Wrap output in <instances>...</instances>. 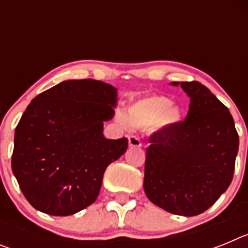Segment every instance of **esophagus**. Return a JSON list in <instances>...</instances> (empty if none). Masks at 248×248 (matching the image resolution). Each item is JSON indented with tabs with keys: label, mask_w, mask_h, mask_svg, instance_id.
<instances>
[{
	"label": "esophagus",
	"mask_w": 248,
	"mask_h": 248,
	"mask_svg": "<svg viewBox=\"0 0 248 248\" xmlns=\"http://www.w3.org/2000/svg\"><path fill=\"white\" fill-rule=\"evenodd\" d=\"M129 146L130 148H140L141 146V141L137 135H130L129 137Z\"/></svg>",
	"instance_id": "1"
}]
</instances>
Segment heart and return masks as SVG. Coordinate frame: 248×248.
<instances>
[{"label":"heart","mask_w":248,"mask_h":248,"mask_svg":"<svg viewBox=\"0 0 248 248\" xmlns=\"http://www.w3.org/2000/svg\"><path fill=\"white\" fill-rule=\"evenodd\" d=\"M128 122L135 128H151V126L164 125L172 126L181 120V110L175 105H171V99L164 95H150L137 100L129 107ZM123 123L126 119L119 115Z\"/></svg>","instance_id":"b5f03b06"}]
</instances>
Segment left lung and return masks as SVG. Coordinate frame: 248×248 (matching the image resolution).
Returning <instances> with one entry per match:
<instances>
[{"mask_svg": "<svg viewBox=\"0 0 248 248\" xmlns=\"http://www.w3.org/2000/svg\"><path fill=\"white\" fill-rule=\"evenodd\" d=\"M190 97L184 122L149 138L144 190L165 211L196 216L211 207L233 177L238 134L229 109L200 82H172Z\"/></svg>", "mask_w": 248, "mask_h": 248, "instance_id": "1", "label": "left lung"}]
</instances>
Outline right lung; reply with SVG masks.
Here are the masks:
<instances>
[{"label": "right lung", "mask_w": 248, "mask_h": 248, "mask_svg": "<svg viewBox=\"0 0 248 248\" xmlns=\"http://www.w3.org/2000/svg\"><path fill=\"white\" fill-rule=\"evenodd\" d=\"M117 95L100 80H64L30 103L16 126L11 164L34 209L68 216L95 201L107 166L128 149L126 138L103 135Z\"/></svg>", "instance_id": "add662e5"}]
</instances>
